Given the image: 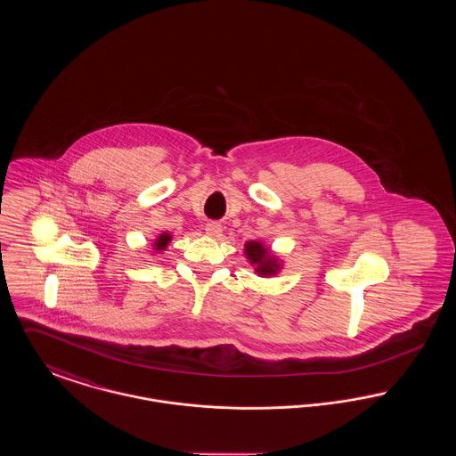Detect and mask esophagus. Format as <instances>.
<instances>
[{"instance_id":"obj_1","label":"esophagus","mask_w":456,"mask_h":456,"mask_svg":"<svg viewBox=\"0 0 456 456\" xmlns=\"http://www.w3.org/2000/svg\"><path fill=\"white\" fill-rule=\"evenodd\" d=\"M205 232L210 236V238H218L222 234V225L218 222H208L205 225Z\"/></svg>"}]
</instances>
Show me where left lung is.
Returning <instances> with one entry per match:
<instances>
[{
  "label": "left lung",
  "instance_id": "1",
  "mask_svg": "<svg viewBox=\"0 0 456 456\" xmlns=\"http://www.w3.org/2000/svg\"><path fill=\"white\" fill-rule=\"evenodd\" d=\"M244 253H246V256H248V260H249L251 265H256V272L260 273L261 277L273 275L281 268L277 258H273L268 253V249H265V246L258 242V240H249L244 246Z\"/></svg>",
  "mask_w": 456,
  "mask_h": 456
}]
</instances>
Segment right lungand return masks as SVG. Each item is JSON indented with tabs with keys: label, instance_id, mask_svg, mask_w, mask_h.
<instances>
[{
	"label": "right lung",
	"instance_id": "add662e5",
	"mask_svg": "<svg viewBox=\"0 0 456 456\" xmlns=\"http://www.w3.org/2000/svg\"><path fill=\"white\" fill-rule=\"evenodd\" d=\"M169 240H171V236H169V234H166V232H164V234H160L159 239H157V242H155V249H159V251H160V249H164V248L169 244Z\"/></svg>",
	"mask_w": 456,
	"mask_h": 456
}]
</instances>
